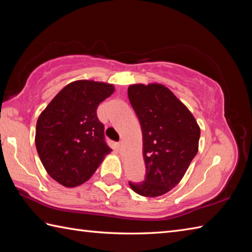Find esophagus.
Returning <instances> with one entry per match:
<instances>
[{
    "label": "esophagus",
    "instance_id": "obj_1",
    "mask_svg": "<svg viewBox=\"0 0 252 252\" xmlns=\"http://www.w3.org/2000/svg\"><path fill=\"white\" fill-rule=\"evenodd\" d=\"M118 147H119L120 149L123 147V142H120L119 144H118Z\"/></svg>",
    "mask_w": 252,
    "mask_h": 252
}]
</instances>
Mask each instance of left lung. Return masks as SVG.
<instances>
[{"label": "left lung", "mask_w": 252, "mask_h": 252, "mask_svg": "<svg viewBox=\"0 0 252 252\" xmlns=\"http://www.w3.org/2000/svg\"><path fill=\"white\" fill-rule=\"evenodd\" d=\"M130 103L141 123L145 180L129 182L136 194L158 197L180 183L198 152L200 127L187 107L162 84H133Z\"/></svg>", "instance_id": "1"}]
</instances>
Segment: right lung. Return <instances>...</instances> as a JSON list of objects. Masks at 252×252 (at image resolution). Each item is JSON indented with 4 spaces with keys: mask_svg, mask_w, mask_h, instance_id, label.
I'll list each match as a JSON object with an SVG mask.
<instances>
[{
    "mask_svg": "<svg viewBox=\"0 0 252 252\" xmlns=\"http://www.w3.org/2000/svg\"><path fill=\"white\" fill-rule=\"evenodd\" d=\"M112 84L78 80L66 85L36 122L35 147L46 172L66 187L87 182L111 149L96 109Z\"/></svg>",
    "mask_w": 252,
    "mask_h": 252,
    "instance_id": "obj_1",
    "label": "right lung"
}]
</instances>
